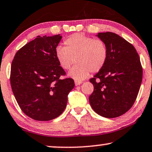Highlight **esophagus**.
<instances>
[{
    "label": "esophagus",
    "instance_id": "obj_1",
    "mask_svg": "<svg viewBox=\"0 0 152 152\" xmlns=\"http://www.w3.org/2000/svg\"><path fill=\"white\" fill-rule=\"evenodd\" d=\"M82 81H80V80H75V85H76V86H79V85H80L82 83Z\"/></svg>",
    "mask_w": 152,
    "mask_h": 152
}]
</instances>
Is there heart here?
<instances>
[{"label": "heart", "mask_w": 152, "mask_h": 152, "mask_svg": "<svg viewBox=\"0 0 152 152\" xmlns=\"http://www.w3.org/2000/svg\"><path fill=\"white\" fill-rule=\"evenodd\" d=\"M64 44V47L56 48V60L64 70L69 69L75 62H78L69 73L75 80L85 79L90 72H98L108 58V48L102 39L76 33L66 38Z\"/></svg>", "instance_id": "heart-1"}]
</instances>
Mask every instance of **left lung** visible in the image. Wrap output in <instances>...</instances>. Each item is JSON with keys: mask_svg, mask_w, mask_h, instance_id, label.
<instances>
[{"mask_svg": "<svg viewBox=\"0 0 152 152\" xmlns=\"http://www.w3.org/2000/svg\"><path fill=\"white\" fill-rule=\"evenodd\" d=\"M108 48V58L90 78L94 91L89 97L97 114L115 118L126 113L136 100L142 80V67L134 46L114 32H99Z\"/></svg>", "mask_w": 152, "mask_h": 152, "instance_id": "obj_1", "label": "left lung"}]
</instances>
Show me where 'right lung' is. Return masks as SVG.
<instances>
[{"instance_id": "right-lung-1", "label": "right lung", "mask_w": 152, "mask_h": 152, "mask_svg": "<svg viewBox=\"0 0 152 152\" xmlns=\"http://www.w3.org/2000/svg\"><path fill=\"white\" fill-rule=\"evenodd\" d=\"M60 35L37 36L16 53L12 62L10 84L20 108L30 118L49 121L62 114L74 88L72 78L62 79L65 71L56 60Z\"/></svg>"}]
</instances>
